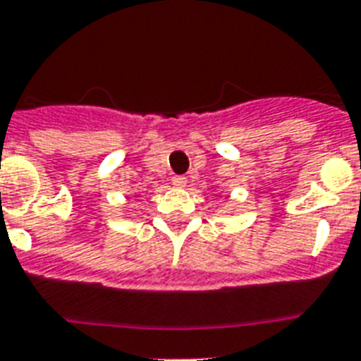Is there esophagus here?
Segmentation results:
<instances>
[{"instance_id": "obj_1", "label": "esophagus", "mask_w": 361, "mask_h": 361, "mask_svg": "<svg viewBox=\"0 0 361 361\" xmlns=\"http://www.w3.org/2000/svg\"><path fill=\"white\" fill-rule=\"evenodd\" d=\"M171 180H173V184L177 186V188H184V186H186V180H188V178L184 177V175H175V177H173Z\"/></svg>"}]
</instances>
